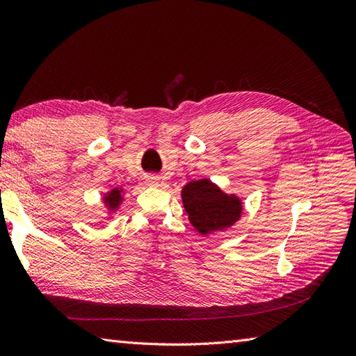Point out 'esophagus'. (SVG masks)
Wrapping results in <instances>:
<instances>
[{"instance_id":"1","label":"esophagus","mask_w":356,"mask_h":356,"mask_svg":"<svg viewBox=\"0 0 356 356\" xmlns=\"http://www.w3.org/2000/svg\"><path fill=\"white\" fill-rule=\"evenodd\" d=\"M147 185L148 186H159V185H161V179L156 177V176L147 177Z\"/></svg>"}]
</instances>
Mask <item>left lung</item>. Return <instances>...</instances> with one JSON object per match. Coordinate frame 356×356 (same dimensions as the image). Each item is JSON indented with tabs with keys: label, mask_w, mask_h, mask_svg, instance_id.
I'll use <instances>...</instances> for the list:
<instances>
[{
	"label": "left lung",
	"mask_w": 356,
	"mask_h": 356,
	"mask_svg": "<svg viewBox=\"0 0 356 356\" xmlns=\"http://www.w3.org/2000/svg\"><path fill=\"white\" fill-rule=\"evenodd\" d=\"M180 195L188 220L203 237L232 228L243 214L240 195L223 191L208 177L188 182Z\"/></svg>",
	"instance_id": "8db88e82"
}]
</instances>
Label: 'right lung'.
<instances>
[{
	"label": "right lung",
	"instance_id": "right-lung-1",
	"mask_svg": "<svg viewBox=\"0 0 356 356\" xmlns=\"http://www.w3.org/2000/svg\"><path fill=\"white\" fill-rule=\"evenodd\" d=\"M125 191L124 186H113L111 190L105 191L102 194V205H104V216L97 220V226L99 228H104L107 225L108 220L115 218V216L118 214V211L120 209L124 203V197H125Z\"/></svg>",
	"mask_w": 356,
	"mask_h": 356
}]
</instances>
